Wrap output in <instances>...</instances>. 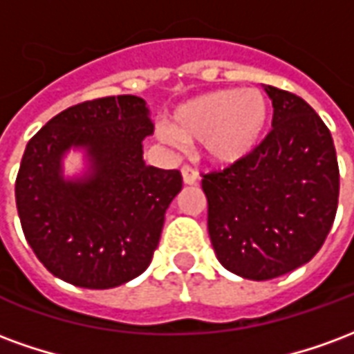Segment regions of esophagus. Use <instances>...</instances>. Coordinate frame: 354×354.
Listing matches in <instances>:
<instances>
[{
  "label": "esophagus",
  "instance_id": "esophagus-1",
  "mask_svg": "<svg viewBox=\"0 0 354 354\" xmlns=\"http://www.w3.org/2000/svg\"><path fill=\"white\" fill-rule=\"evenodd\" d=\"M182 178H184V184L192 185L199 180V174H197V170L193 169V167L184 165V167H182Z\"/></svg>",
  "mask_w": 354,
  "mask_h": 354
}]
</instances>
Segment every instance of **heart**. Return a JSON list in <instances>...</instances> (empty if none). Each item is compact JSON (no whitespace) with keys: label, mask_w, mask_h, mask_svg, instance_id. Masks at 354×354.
Wrapping results in <instances>:
<instances>
[{"label":"heart","mask_w":354,"mask_h":354,"mask_svg":"<svg viewBox=\"0 0 354 354\" xmlns=\"http://www.w3.org/2000/svg\"><path fill=\"white\" fill-rule=\"evenodd\" d=\"M269 117V106L260 91H212L180 104L169 117L161 138L170 144L201 142L208 159L237 162L258 146Z\"/></svg>","instance_id":"b5f03b06"}]
</instances>
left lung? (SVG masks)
Instances as JSON below:
<instances>
[{
  "instance_id": "obj_1",
  "label": "left lung",
  "mask_w": 354,
  "mask_h": 354,
  "mask_svg": "<svg viewBox=\"0 0 354 354\" xmlns=\"http://www.w3.org/2000/svg\"><path fill=\"white\" fill-rule=\"evenodd\" d=\"M273 129L245 159L203 174L208 235L227 271L269 281L319 252L337 210L332 134L296 94L266 87Z\"/></svg>"
}]
</instances>
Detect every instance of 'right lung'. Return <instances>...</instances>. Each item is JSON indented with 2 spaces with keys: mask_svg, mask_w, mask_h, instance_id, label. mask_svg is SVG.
Instances as JSON below:
<instances>
[{
  "mask_svg": "<svg viewBox=\"0 0 354 354\" xmlns=\"http://www.w3.org/2000/svg\"><path fill=\"white\" fill-rule=\"evenodd\" d=\"M153 132L140 96L81 102L60 111L28 142L15 197L20 225L37 260L62 281L115 288L147 269L165 212L182 189L180 170L144 162ZM85 147L83 178L62 176V157Z\"/></svg>",
  "mask_w": 354,
  "mask_h": 354,
  "instance_id": "1",
  "label": "right lung"
}]
</instances>
